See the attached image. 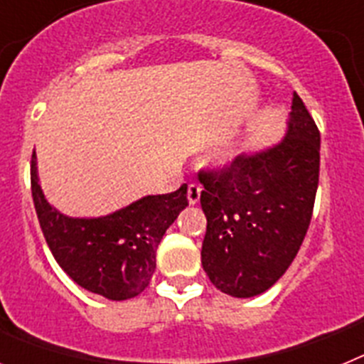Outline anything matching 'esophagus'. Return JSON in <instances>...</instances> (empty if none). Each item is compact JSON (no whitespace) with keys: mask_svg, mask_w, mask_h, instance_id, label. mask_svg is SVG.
Returning a JSON list of instances; mask_svg holds the SVG:
<instances>
[{"mask_svg":"<svg viewBox=\"0 0 364 364\" xmlns=\"http://www.w3.org/2000/svg\"><path fill=\"white\" fill-rule=\"evenodd\" d=\"M200 191L202 188L198 184H189L188 186V202L191 205L198 204V200H200Z\"/></svg>","mask_w":364,"mask_h":364,"instance_id":"34e87169","label":"esophagus"}]
</instances>
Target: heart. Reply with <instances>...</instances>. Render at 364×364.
Masks as SVG:
<instances>
[{
  "label": "heart",
  "instance_id": "1",
  "mask_svg": "<svg viewBox=\"0 0 364 364\" xmlns=\"http://www.w3.org/2000/svg\"><path fill=\"white\" fill-rule=\"evenodd\" d=\"M237 151H239V146H237V144H233V146L224 147V149L220 151V159H224V160L233 159L235 154H237Z\"/></svg>",
  "mask_w": 364,
  "mask_h": 364
}]
</instances>
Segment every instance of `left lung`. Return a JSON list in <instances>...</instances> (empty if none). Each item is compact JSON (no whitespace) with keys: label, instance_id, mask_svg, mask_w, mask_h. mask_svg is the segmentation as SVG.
<instances>
[{"label":"left lung","instance_id":"obj_1","mask_svg":"<svg viewBox=\"0 0 364 364\" xmlns=\"http://www.w3.org/2000/svg\"><path fill=\"white\" fill-rule=\"evenodd\" d=\"M281 142L202 173L208 228L202 268L215 288L247 299L290 268L311 220L319 184L321 134L297 92Z\"/></svg>","mask_w":364,"mask_h":364}]
</instances>
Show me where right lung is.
Instances as JSON below:
<instances>
[{"mask_svg": "<svg viewBox=\"0 0 364 364\" xmlns=\"http://www.w3.org/2000/svg\"><path fill=\"white\" fill-rule=\"evenodd\" d=\"M32 198L54 259L87 291L127 301L149 286L156 250L167 228L188 205V186L166 195H147L104 217H69L45 198L36 151L31 162Z\"/></svg>", "mask_w": 364, "mask_h": 364, "instance_id": "1", "label": "right lung"}]
</instances>
